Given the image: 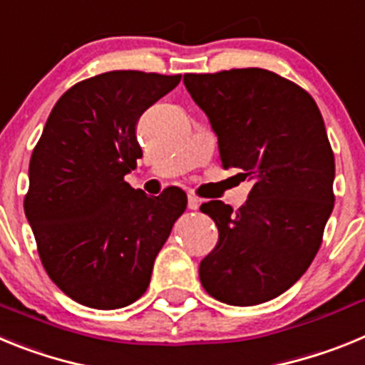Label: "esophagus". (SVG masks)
<instances>
[{
  "label": "esophagus",
  "mask_w": 365,
  "mask_h": 365,
  "mask_svg": "<svg viewBox=\"0 0 365 365\" xmlns=\"http://www.w3.org/2000/svg\"><path fill=\"white\" fill-rule=\"evenodd\" d=\"M188 208L190 210H197L199 208V199L193 193H188Z\"/></svg>",
  "instance_id": "1"
}]
</instances>
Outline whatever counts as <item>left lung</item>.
<instances>
[{
  "label": "left lung",
  "instance_id": "obj_1",
  "mask_svg": "<svg viewBox=\"0 0 365 365\" xmlns=\"http://www.w3.org/2000/svg\"><path fill=\"white\" fill-rule=\"evenodd\" d=\"M210 118L222 168L254 182L240 210L201 206L217 245L199 265L205 291L228 305L283 294L314 259L334 206V155L324 118L303 87L257 67L185 74Z\"/></svg>",
  "mask_w": 365,
  "mask_h": 365
}]
</instances>
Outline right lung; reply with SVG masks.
<instances>
[{
  "instance_id": "right-lung-1",
  "label": "right lung",
  "mask_w": 365,
  "mask_h": 365,
  "mask_svg": "<svg viewBox=\"0 0 365 365\" xmlns=\"http://www.w3.org/2000/svg\"><path fill=\"white\" fill-rule=\"evenodd\" d=\"M180 74L109 71L67 89L29 164L25 215L45 272L86 307L120 309L146 292L186 193L148 197L124 180L143 157L137 122Z\"/></svg>"
}]
</instances>
